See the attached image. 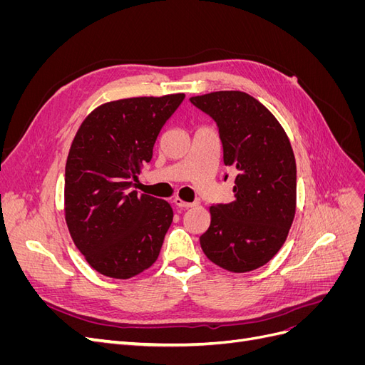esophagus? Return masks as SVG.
<instances>
[{
  "label": "esophagus",
  "mask_w": 365,
  "mask_h": 365,
  "mask_svg": "<svg viewBox=\"0 0 365 365\" xmlns=\"http://www.w3.org/2000/svg\"><path fill=\"white\" fill-rule=\"evenodd\" d=\"M173 202H175V205H178L180 208H190V207L196 205V202H185V201L181 200V197H175Z\"/></svg>",
  "instance_id": "obj_1"
}]
</instances>
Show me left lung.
<instances>
[{"mask_svg": "<svg viewBox=\"0 0 365 365\" xmlns=\"http://www.w3.org/2000/svg\"><path fill=\"white\" fill-rule=\"evenodd\" d=\"M190 102L216 121L224 163L236 173L233 201L210 207L212 222L200 237L201 248L227 271L257 269L279 252L295 215L297 165L289 138L247 93L216 91Z\"/></svg>", "mask_w": 365, "mask_h": 365, "instance_id": "8db88e82", "label": "left lung"}]
</instances>
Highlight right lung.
Returning <instances> with one entry per match:
<instances>
[{
	"mask_svg": "<svg viewBox=\"0 0 365 365\" xmlns=\"http://www.w3.org/2000/svg\"><path fill=\"white\" fill-rule=\"evenodd\" d=\"M184 97L105 103L83 120L73 140L65 165V220L86 262L106 277L130 279L158 259L173 210L132 189Z\"/></svg>",
	"mask_w": 365,
	"mask_h": 365,
	"instance_id": "obj_1",
	"label": "right lung"
}]
</instances>
